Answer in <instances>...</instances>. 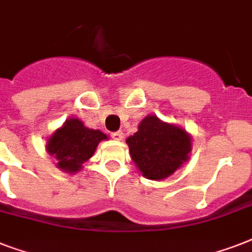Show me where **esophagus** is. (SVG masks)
<instances>
[{"mask_svg": "<svg viewBox=\"0 0 252 252\" xmlns=\"http://www.w3.org/2000/svg\"><path fill=\"white\" fill-rule=\"evenodd\" d=\"M111 137L116 140V141H122L123 140V132L122 130H118V132H114V133H111Z\"/></svg>", "mask_w": 252, "mask_h": 252, "instance_id": "34e87169", "label": "esophagus"}]
</instances>
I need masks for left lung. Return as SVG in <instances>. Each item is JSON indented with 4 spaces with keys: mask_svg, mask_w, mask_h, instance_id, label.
<instances>
[{
    "mask_svg": "<svg viewBox=\"0 0 252 252\" xmlns=\"http://www.w3.org/2000/svg\"><path fill=\"white\" fill-rule=\"evenodd\" d=\"M130 157L146 179L162 180L189 159L192 137L187 130L148 115L126 138Z\"/></svg>",
    "mask_w": 252,
    "mask_h": 252,
    "instance_id": "8db88e82",
    "label": "left lung"
}]
</instances>
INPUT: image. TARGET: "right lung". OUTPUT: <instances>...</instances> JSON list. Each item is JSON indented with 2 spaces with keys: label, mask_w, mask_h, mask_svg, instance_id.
Instances as JSON below:
<instances>
[{
  "label": "right lung",
  "mask_w": 252,
  "mask_h": 252,
  "mask_svg": "<svg viewBox=\"0 0 252 252\" xmlns=\"http://www.w3.org/2000/svg\"><path fill=\"white\" fill-rule=\"evenodd\" d=\"M108 140L99 129L85 126L80 119L70 118L53 132L45 144V150L57 159V167L66 174H76L94 156L98 144Z\"/></svg>",
  "instance_id": "add662e5"
}]
</instances>
